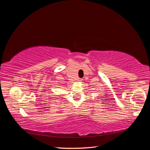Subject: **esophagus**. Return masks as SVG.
I'll return each instance as SVG.
<instances>
[{
    "instance_id": "esophagus-1",
    "label": "esophagus",
    "mask_w": 150,
    "mask_h": 150,
    "mask_svg": "<svg viewBox=\"0 0 150 150\" xmlns=\"http://www.w3.org/2000/svg\"><path fill=\"white\" fill-rule=\"evenodd\" d=\"M77 81H82V79H81V78H78V80H77Z\"/></svg>"
}]
</instances>
